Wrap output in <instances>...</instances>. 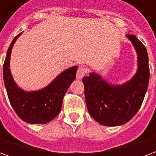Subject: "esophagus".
<instances>
[{
	"instance_id": "1",
	"label": "esophagus",
	"mask_w": 156,
	"mask_h": 156,
	"mask_svg": "<svg viewBox=\"0 0 156 156\" xmlns=\"http://www.w3.org/2000/svg\"><path fill=\"white\" fill-rule=\"evenodd\" d=\"M86 73V68L84 66H79L77 71V79H82Z\"/></svg>"
}]
</instances>
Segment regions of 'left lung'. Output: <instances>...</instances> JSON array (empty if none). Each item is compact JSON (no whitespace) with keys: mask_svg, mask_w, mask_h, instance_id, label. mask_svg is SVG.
<instances>
[{"mask_svg":"<svg viewBox=\"0 0 156 156\" xmlns=\"http://www.w3.org/2000/svg\"><path fill=\"white\" fill-rule=\"evenodd\" d=\"M126 37L137 53V71L133 78L123 84H111L96 73L83 78L88 112L105 126H119L130 120L140 108L149 85L147 50L135 36Z\"/></svg>","mask_w":156,"mask_h":156,"instance_id":"obj_1","label":"left lung"}]
</instances>
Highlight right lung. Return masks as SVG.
Returning a JSON list of instances; mask_svg holds the SVG:
<instances>
[{
    "instance_id": "obj_1",
    "label": "right lung",
    "mask_w": 156,
    "mask_h": 156,
    "mask_svg": "<svg viewBox=\"0 0 156 156\" xmlns=\"http://www.w3.org/2000/svg\"><path fill=\"white\" fill-rule=\"evenodd\" d=\"M22 32L13 39L3 65V78L9 101L18 117L29 124H47L60 113L66 92L76 78L78 67L73 66L58 75L45 88L25 91L16 83L10 69L13 46Z\"/></svg>"
}]
</instances>
